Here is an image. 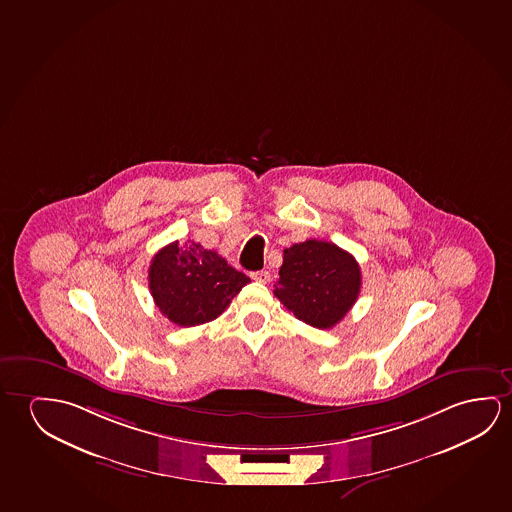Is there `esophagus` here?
I'll list each match as a JSON object with an SVG mask.
<instances>
[{
	"instance_id": "esophagus-1",
	"label": "esophagus",
	"mask_w": 512,
	"mask_h": 512,
	"mask_svg": "<svg viewBox=\"0 0 512 512\" xmlns=\"http://www.w3.org/2000/svg\"><path fill=\"white\" fill-rule=\"evenodd\" d=\"M252 280L255 282H259V284H268L269 280H271V275H269V271H253Z\"/></svg>"
}]
</instances>
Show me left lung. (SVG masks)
<instances>
[{
  "label": "left lung",
  "instance_id": "left-lung-1",
  "mask_svg": "<svg viewBox=\"0 0 512 512\" xmlns=\"http://www.w3.org/2000/svg\"><path fill=\"white\" fill-rule=\"evenodd\" d=\"M360 287L362 271L351 253L308 239L285 248L273 294L299 321L328 330L353 308Z\"/></svg>",
  "mask_w": 512,
  "mask_h": 512
}]
</instances>
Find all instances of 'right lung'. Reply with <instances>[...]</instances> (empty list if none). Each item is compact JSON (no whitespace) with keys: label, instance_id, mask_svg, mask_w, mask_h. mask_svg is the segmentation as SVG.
I'll list each match as a JSON object with an SVG mask.
<instances>
[{"label":"right lung","instance_id":"1","mask_svg":"<svg viewBox=\"0 0 512 512\" xmlns=\"http://www.w3.org/2000/svg\"><path fill=\"white\" fill-rule=\"evenodd\" d=\"M248 282V276L195 241L166 244L150 262L149 289L156 307L184 328L216 319Z\"/></svg>","mask_w":512,"mask_h":512}]
</instances>
